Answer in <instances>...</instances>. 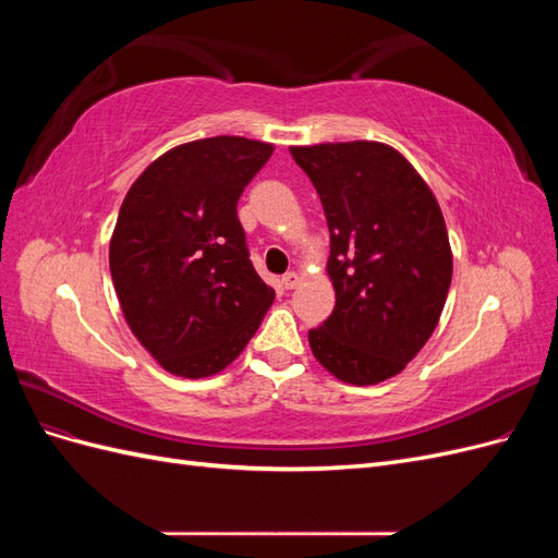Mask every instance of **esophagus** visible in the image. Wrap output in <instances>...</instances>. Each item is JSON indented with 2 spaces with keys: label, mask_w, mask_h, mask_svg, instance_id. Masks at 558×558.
<instances>
[{
  "label": "esophagus",
  "mask_w": 558,
  "mask_h": 558,
  "mask_svg": "<svg viewBox=\"0 0 558 558\" xmlns=\"http://www.w3.org/2000/svg\"><path fill=\"white\" fill-rule=\"evenodd\" d=\"M281 283H283V289H295V286L300 283V275L298 272H286L283 277H281Z\"/></svg>",
  "instance_id": "34e87169"
}]
</instances>
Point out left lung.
I'll return each instance as SVG.
<instances>
[{
  "label": "left lung",
  "mask_w": 558,
  "mask_h": 558,
  "mask_svg": "<svg viewBox=\"0 0 558 558\" xmlns=\"http://www.w3.org/2000/svg\"><path fill=\"white\" fill-rule=\"evenodd\" d=\"M330 230L335 310L310 330L316 361L353 386L402 373L440 320L451 246L428 183L393 146H291Z\"/></svg>",
  "instance_id": "left-lung-1"
}]
</instances>
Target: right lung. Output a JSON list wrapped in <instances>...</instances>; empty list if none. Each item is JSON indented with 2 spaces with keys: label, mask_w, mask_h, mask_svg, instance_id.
I'll use <instances>...</instances> for the list:
<instances>
[{
  "label": "right lung",
  "mask_w": 558,
  "mask_h": 558,
  "mask_svg": "<svg viewBox=\"0 0 558 558\" xmlns=\"http://www.w3.org/2000/svg\"><path fill=\"white\" fill-rule=\"evenodd\" d=\"M275 146L246 137L181 144L130 185L109 244L130 330L167 373L202 379L240 356L275 302L238 218Z\"/></svg>",
  "instance_id": "add662e5"
}]
</instances>
